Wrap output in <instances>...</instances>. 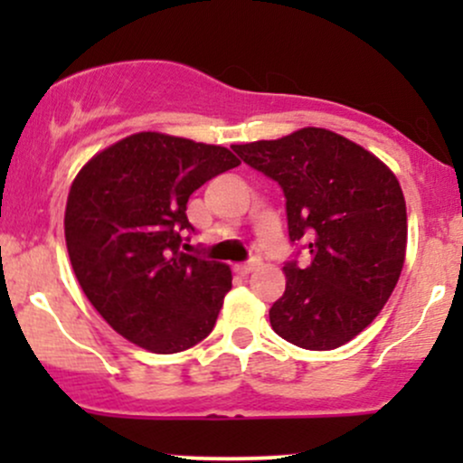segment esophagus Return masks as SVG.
I'll return each instance as SVG.
<instances>
[{"mask_svg": "<svg viewBox=\"0 0 463 463\" xmlns=\"http://www.w3.org/2000/svg\"><path fill=\"white\" fill-rule=\"evenodd\" d=\"M259 268V259H252V261H246V263H237L235 265V272L241 274V276H248L250 272H254V269Z\"/></svg>", "mask_w": 463, "mask_h": 463, "instance_id": "esophagus-1", "label": "esophagus"}]
</instances>
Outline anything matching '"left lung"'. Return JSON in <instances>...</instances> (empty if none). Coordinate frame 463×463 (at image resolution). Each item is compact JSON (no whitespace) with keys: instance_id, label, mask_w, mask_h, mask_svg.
I'll list each match as a JSON object with an SVG mask.
<instances>
[{"instance_id":"left-lung-1","label":"left lung","mask_w":463,"mask_h":463,"mask_svg":"<svg viewBox=\"0 0 463 463\" xmlns=\"http://www.w3.org/2000/svg\"><path fill=\"white\" fill-rule=\"evenodd\" d=\"M285 194L291 243L285 294L269 309L276 335L307 350L350 342L379 316L398 283L407 248L402 189L374 154L324 128L232 146Z\"/></svg>"}]
</instances>
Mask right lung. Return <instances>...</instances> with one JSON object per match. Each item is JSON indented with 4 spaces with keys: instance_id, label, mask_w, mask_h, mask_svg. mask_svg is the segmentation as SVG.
I'll use <instances>...</instances> for the list:
<instances>
[{
    "instance_id": "obj_1",
    "label": "right lung",
    "mask_w": 463,
    "mask_h": 463,
    "mask_svg": "<svg viewBox=\"0 0 463 463\" xmlns=\"http://www.w3.org/2000/svg\"><path fill=\"white\" fill-rule=\"evenodd\" d=\"M222 146L139 132L80 169L67 198L65 239L84 296L137 346L172 354L213 331L232 287L226 263L189 248V195L237 167Z\"/></svg>"
}]
</instances>
